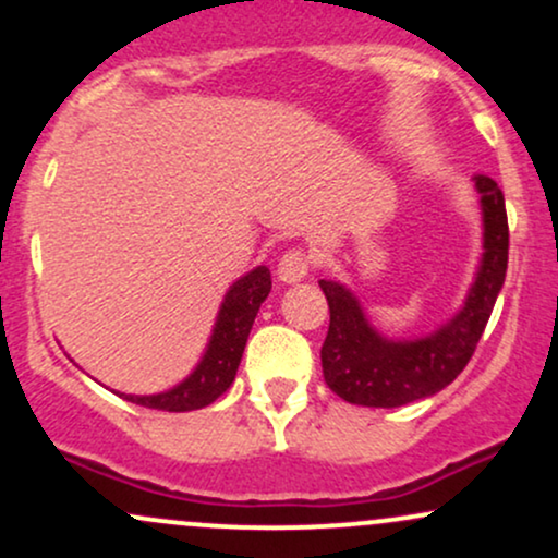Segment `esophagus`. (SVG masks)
<instances>
[{"label":"esophagus","instance_id":"obj_1","mask_svg":"<svg viewBox=\"0 0 558 558\" xmlns=\"http://www.w3.org/2000/svg\"><path fill=\"white\" fill-rule=\"evenodd\" d=\"M310 270L312 259L310 254L301 252V248H291V252H286L278 262V278L283 280V283H299V280H304L306 275H310Z\"/></svg>","mask_w":558,"mask_h":558}]
</instances>
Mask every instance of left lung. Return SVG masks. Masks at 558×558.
<instances>
[{"label":"left lung","instance_id":"obj_1","mask_svg":"<svg viewBox=\"0 0 558 558\" xmlns=\"http://www.w3.org/2000/svg\"><path fill=\"white\" fill-rule=\"evenodd\" d=\"M483 209V259L464 306L446 325L414 341L380 336L360 306V299L336 280H319L330 306L323 375L332 393L360 407L393 409L444 390L475 354L501 291L509 262V222L498 183L475 175Z\"/></svg>","mask_w":558,"mask_h":558}]
</instances>
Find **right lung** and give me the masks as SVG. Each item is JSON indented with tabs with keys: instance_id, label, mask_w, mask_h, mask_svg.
<instances>
[{
	"instance_id": "right-lung-1",
	"label": "right lung",
	"mask_w": 558,
	"mask_h": 558,
	"mask_svg": "<svg viewBox=\"0 0 558 558\" xmlns=\"http://www.w3.org/2000/svg\"><path fill=\"white\" fill-rule=\"evenodd\" d=\"M270 288L272 278L265 265L235 280L226 293V299H222L213 338H209L207 351H204L202 362L196 364L194 373L185 377L183 383H178L175 388L162 390V393L120 396L125 401L138 403V407L162 409V412H191V409L209 407L215 399H220L230 388V383L235 380L243 345H246L254 317H257L262 301L267 299Z\"/></svg>"
}]
</instances>
